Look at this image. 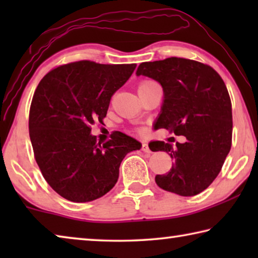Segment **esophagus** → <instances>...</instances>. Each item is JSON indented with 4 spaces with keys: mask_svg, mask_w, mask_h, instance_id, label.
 I'll return each mask as SVG.
<instances>
[{
    "mask_svg": "<svg viewBox=\"0 0 258 258\" xmlns=\"http://www.w3.org/2000/svg\"><path fill=\"white\" fill-rule=\"evenodd\" d=\"M142 151L146 152V154H150V152H151V150L149 149V146H148L147 142L142 143Z\"/></svg>",
    "mask_w": 258,
    "mask_h": 258,
    "instance_id": "esophagus-1",
    "label": "esophagus"
}]
</instances>
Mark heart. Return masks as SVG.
Instances as JSON below:
<instances>
[{
  "label": "heart",
  "instance_id": "obj_1",
  "mask_svg": "<svg viewBox=\"0 0 258 258\" xmlns=\"http://www.w3.org/2000/svg\"><path fill=\"white\" fill-rule=\"evenodd\" d=\"M148 83H151V82H146V83H143V84H148ZM143 84H142V85H143Z\"/></svg>",
  "mask_w": 258,
  "mask_h": 258
}]
</instances>
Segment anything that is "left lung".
<instances>
[{"label": "left lung", "instance_id": "obj_1", "mask_svg": "<svg viewBox=\"0 0 258 258\" xmlns=\"http://www.w3.org/2000/svg\"><path fill=\"white\" fill-rule=\"evenodd\" d=\"M137 76L149 77L163 87L155 128L186 139L175 146L149 143L152 151L167 152L174 160L171 171L156 176L157 185L183 197L200 194L215 180L231 149L232 107L223 80L207 64L175 56L142 62Z\"/></svg>", "mask_w": 258, "mask_h": 258}]
</instances>
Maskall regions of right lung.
I'll list each match as a JSON object with an SVG mask.
<instances>
[{
  "mask_svg": "<svg viewBox=\"0 0 258 258\" xmlns=\"http://www.w3.org/2000/svg\"><path fill=\"white\" fill-rule=\"evenodd\" d=\"M137 64L77 61L51 71L35 91L29 137L45 181L64 199L87 203L110 191L124 157L142 145L121 132L98 143L91 125L106 117L112 94Z\"/></svg>",
  "mask_w": 258,
  "mask_h": 258,
  "instance_id": "obj_1",
  "label": "right lung"
}]
</instances>
